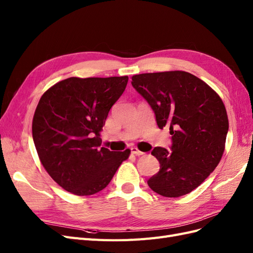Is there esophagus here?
<instances>
[{"label":"esophagus","instance_id":"esophagus-1","mask_svg":"<svg viewBox=\"0 0 253 253\" xmlns=\"http://www.w3.org/2000/svg\"><path fill=\"white\" fill-rule=\"evenodd\" d=\"M131 152H132V154H134V155H136V156H140V155H143V154H144L143 152L139 151V150L137 149L136 147H133V148H131Z\"/></svg>","mask_w":253,"mask_h":253}]
</instances>
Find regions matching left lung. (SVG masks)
Listing matches in <instances>:
<instances>
[{
    "instance_id": "8db88e82",
    "label": "left lung",
    "mask_w": 253,
    "mask_h": 253,
    "mask_svg": "<svg viewBox=\"0 0 253 253\" xmlns=\"http://www.w3.org/2000/svg\"><path fill=\"white\" fill-rule=\"evenodd\" d=\"M132 85L149 102L159 128L170 127L172 151L157 147L160 164L149 187L165 197L192 192L219 164L229 121L218 94L196 76L170 71L134 75Z\"/></svg>"
}]
</instances>
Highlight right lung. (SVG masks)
I'll return each instance as SVG.
<instances>
[{
	"label": "right lung",
	"mask_w": 253,
	"mask_h": 253,
	"mask_svg": "<svg viewBox=\"0 0 253 253\" xmlns=\"http://www.w3.org/2000/svg\"><path fill=\"white\" fill-rule=\"evenodd\" d=\"M128 77L59 81L40 98L33 119V138L44 169L75 195H93L109 185L131 150L100 148L109 112Z\"/></svg>",
	"instance_id": "add662e5"
}]
</instances>
